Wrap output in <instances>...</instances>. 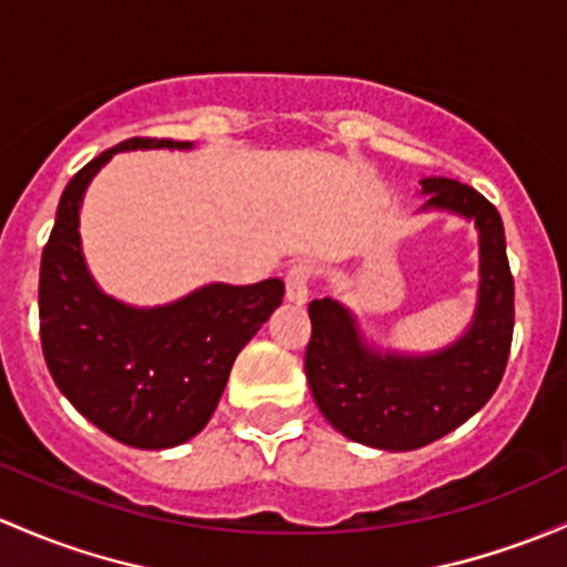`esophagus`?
<instances>
[{
    "instance_id": "esophagus-1",
    "label": "esophagus",
    "mask_w": 567,
    "mask_h": 567,
    "mask_svg": "<svg viewBox=\"0 0 567 567\" xmlns=\"http://www.w3.org/2000/svg\"><path fill=\"white\" fill-rule=\"evenodd\" d=\"M309 277H312V268L307 264H296L285 274V296L293 303H307L309 299Z\"/></svg>"
}]
</instances>
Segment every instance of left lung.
I'll use <instances>...</instances> for the list:
<instances>
[{
	"mask_svg": "<svg viewBox=\"0 0 567 567\" xmlns=\"http://www.w3.org/2000/svg\"><path fill=\"white\" fill-rule=\"evenodd\" d=\"M421 212H449L478 230V303L462 337L429 353L374 348L344 303H309V391L326 421L353 443L415 451L473 419L497 391L514 337V277L503 219L481 193L454 178H421Z\"/></svg>",
	"mask_w": 567,
	"mask_h": 567,
	"instance_id": "1",
	"label": "left lung"
}]
</instances>
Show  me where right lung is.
<instances>
[{"label": "right lung", "instance_id": "add662e5", "mask_svg": "<svg viewBox=\"0 0 567 567\" xmlns=\"http://www.w3.org/2000/svg\"><path fill=\"white\" fill-rule=\"evenodd\" d=\"M193 148L130 138L70 178L40 264V339L53 383L113 440L163 451L187 443L217 410L244 344L282 303V279L212 282L159 307H133L94 282L81 249V204L118 152Z\"/></svg>", "mask_w": 567, "mask_h": 567}]
</instances>
